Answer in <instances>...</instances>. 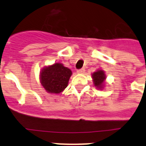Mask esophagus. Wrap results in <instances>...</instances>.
Wrapping results in <instances>:
<instances>
[{
    "mask_svg": "<svg viewBox=\"0 0 146 146\" xmlns=\"http://www.w3.org/2000/svg\"><path fill=\"white\" fill-rule=\"evenodd\" d=\"M85 69H77V72L78 74H82V73H84Z\"/></svg>",
    "mask_w": 146,
    "mask_h": 146,
    "instance_id": "esophagus-1",
    "label": "esophagus"
}]
</instances>
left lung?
Here are the masks:
<instances>
[{"label":"left lung","instance_id":"left-lung-1","mask_svg":"<svg viewBox=\"0 0 146 146\" xmlns=\"http://www.w3.org/2000/svg\"><path fill=\"white\" fill-rule=\"evenodd\" d=\"M92 78L94 86H96L99 89H102L104 86V82L106 78L104 71L98 70L94 72L92 74Z\"/></svg>","mask_w":146,"mask_h":146}]
</instances>
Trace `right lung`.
Here are the masks:
<instances>
[{
  "label": "right lung",
  "instance_id": "obj_1",
  "mask_svg": "<svg viewBox=\"0 0 146 146\" xmlns=\"http://www.w3.org/2000/svg\"><path fill=\"white\" fill-rule=\"evenodd\" d=\"M72 72L60 63L44 67L40 72V82L50 94H60L68 86Z\"/></svg>",
  "mask_w": 146,
  "mask_h": 146
}]
</instances>
